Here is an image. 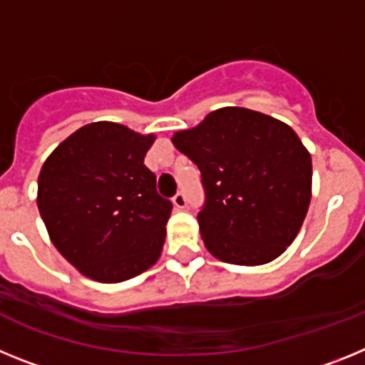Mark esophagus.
<instances>
[{
	"mask_svg": "<svg viewBox=\"0 0 365 365\" xmlns=\"http://www.w3.org/2000/svg\"><path fill=\"white\" fill-rule=\"evenodd\" d=\"M172 201H173V206H175V208H179V210H182V208L186 206V197H185V193H182V192L177 193Z\"/></svg>",
	"mask_w": 365,
	"mask_h": 365,
	"instance_id": "obj_1",
	"label": "esophagus"
}]
</instances>
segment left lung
Masks as SVG:
<instances>
[{
	"label": "left lung",
	"mask_w": 365,
	"mask_h": 365,
	"mask_svg": "<svg viewBox=\"0 0 365 365\" xmlns=\"http://www.w3.org/2000/svg\"><path fill=\"white\" fill-rule=\"evenodd\" d=\"M172 143L201 170L206 202L197 219L206 250L245 267L282 256L312 195L311 153L291 125L228 106L175 131Z\"/></svg>",
	"instance_id": "left-lung-1"
}]
</instances>
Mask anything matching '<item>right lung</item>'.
Here are the masks:
<instances>
[{"label": "right lung", "mask_w": 365, "mask_h": 365, "mask_svg": "<svg viewBox=\"0 0 365 365\" xmlns=\"http://www.w3.org/2000/svg\"><path fill=\"white\" fill-rule=\"evenodd\" d=\"M153 133L91 122L58 144L38 175V210L56 250L86 278L120 283L157 263L172 202L144 166Z\"/></svg>", "instance_id": "obj_1"}]
</instances>
